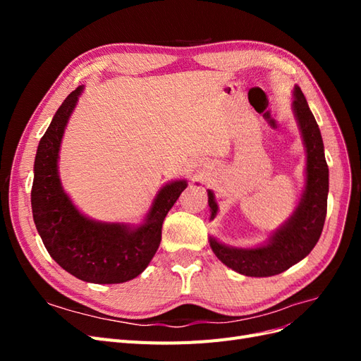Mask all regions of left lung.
I'll use <instances>...</instances> for the list:
<instances>
[{
  "instance_id": "obj_1",
  "label": "left lung",
  "mask_w": 361,
  "mask_h": 361,
  "mask_svg": "<svg viewBox=\"0 0 361 361\" xmlns=\"http://www.w3.org/2000/svg\"><path fill=\"white\" fill-rule=\"evenodd\" d=\"M292 111L305 149V180L298 204L288 220L272 231L264 244L256 247H232L209 236L214 255L223 264L243 276L271 277L289 269L307 256L319 241L326 215L329 166L318 123L298 85H293ZM211 220L218 214L214 191L207 190Z\"/></svg>"
}]
</instances>
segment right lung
<instances>
[{"label": "right lung", "instance_id": "1", "mask_svg": "<svg viewBox=\"0 0 361 361\" xmlns=\"http://www.w3.org/2000/svg\"><path fill=\"white\" fill-rule=\"evenodd\" d=\"M84 85L73 90L54 114L39 141L31 188V209L43 245L57 264L87 283L114 285L135 279L155 256L164 218L187 188L176 179L157 192L140 224L96 221L82 214L64 191L59 159L61 140Z\"/></svg>", "mask_w": 361, "mask_h": 361}]
</instances>
